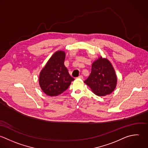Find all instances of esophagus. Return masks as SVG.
I'll return each mask as SVG.
<instances>
[{
    "label": "esophagus",
    "mask_w": 148,
    "mask_h": 148,
    "mask_svg": "<svg viewBox=\"0 0 148 148\" xmlns=\"http://www.w3.org/2000/svg\"><path fill=\"white\" fill-rule=\"evenodd\" d=\"M78 78H79V79H82L84 78V77H83V76H82V75H79V76Z\"/></svg>",
    "instance_id": "1"
}]
</instances>
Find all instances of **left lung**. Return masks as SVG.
Wrapping results in <instances>:
<instances>
[{
    "instance_id": "1",
    "label": "left lung",
    "mask_w": 148,
    "mask_h": 148,
    "mask_svg": "<svg viewBox=\"0 0 148 148\" xmlns=\"http://www.w3.org/2000/svg\"><path fill=\"white\" fill-rule=\"evenodd\" d=\"M97 96H106L115 89L117 78L111 63L101 57L92 65L91 73L84 81Z\"/></svg>"
}]
</instances>
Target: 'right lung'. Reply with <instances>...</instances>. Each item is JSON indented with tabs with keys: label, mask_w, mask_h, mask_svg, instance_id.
<instances>
[{
	"label": "right lung",
	"mask_w": 148,
	"mask_h": 148,
	"mask_svg": "<svg viewBox=\"0 0 148 148\" xmlns=\"http://www.w3.org/2000/svg\"><path fill=\"white\" fill-rule=\"evenodd\" d=\"M64 59L65 53L63 51L55 52L40 73L39 84L48 96L60 95L68 89L74 80L64 66Z\"/></svg>",
	"instance_id": "1"
}]
</instances>
